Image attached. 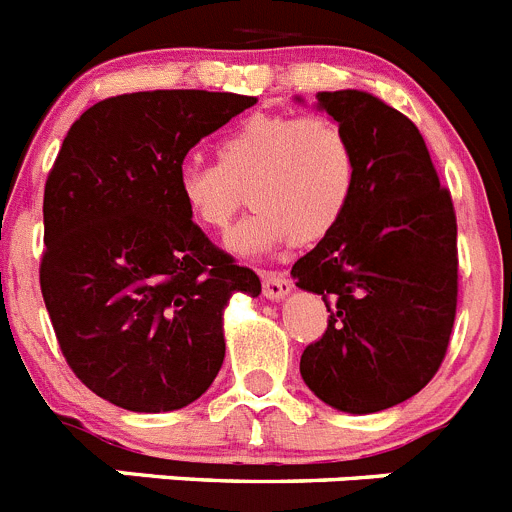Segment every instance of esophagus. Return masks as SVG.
<instances>
[{
    "instance_id": "1",
    "label": "esophagus",
    "mask_w": 512,
    "mask_h": 512,
    "mask_svg": "<svg viewBox=\"0 0 512 512\" xmlns=\"http://www.w3.org/2000/svg\"><path fill=\"white\" fill-rule=\"evenodd\" d=\"M292 292V282L279 274H264V297L266 300H282Z\"/></svg>"
}]
</instances>
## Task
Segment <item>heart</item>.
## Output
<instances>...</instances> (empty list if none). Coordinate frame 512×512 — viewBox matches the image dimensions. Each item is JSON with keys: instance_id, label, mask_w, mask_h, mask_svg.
I'll return each mask as SVG.
<instances>
[{"instance_id": "heart-1", "label": "heart", "mask_w": 512, "mask_h": 512, "mask_svg": "<svg viewBox=\"0 0 512 512\" xmlns=\"http://www.w3.org/2000/svg\"><path fill=\"white\" fill-rule=\"evenodd\" d=\"M356 182V148L336 120L256 112L217 143V164L184 166L179 197L197 228L223 235L246 192L253 212L230 235V248L259 253L328 238L346 217Z\"/></svg>"}]
</instances>
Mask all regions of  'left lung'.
<instances>
[{
  "label": "left lung",
  "mask_w": 512,
  "mask_h": 512,
  "mask_svg": "<svg viewBox=\"0 0 512 512\" xmlns=\"http://www.w3.org/2000/svg\"><path fill=\"white\" fill-rule=\"evenodd\" d=\"M318 104L354 143L359 182L341 225L292 266L330 312L300 374L330 408L379 413L443 364L459 297L456 212L413 120L356 89L320 92Z\"/></svg>",
  "instance_id": "obj_1"
}]
</instances>
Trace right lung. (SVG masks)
I'll return each instance as SVG.
<instances>
[{
	"label": "right lung",
	"mask_w": 512,
	"mask_h": 512,
	"mask_svg": "<svg viewBox=\"0 0 512 512\" xmlns=\"http://www.w3.org/2000/svg\"><path fill=\"white\" fill-rule=\"evenodd\" d=\"M253 104L202 89L117 94L63 138L45 179L40 292L71 372L117 408L197 400L223 366L230 295H261L179 197L187 153Z\"/></svg>",
	"instance_id": "right-lung-1"
}]
</instances>
